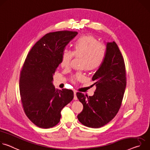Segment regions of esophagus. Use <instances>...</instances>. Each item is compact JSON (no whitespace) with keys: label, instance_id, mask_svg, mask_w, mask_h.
<instances>
[{"label":"esophagus","instance_id":"1","mask_svg":"<svg viewBox=\"0 0 150 150\" xmlns=\"http://www.w3.org/2000/svg\"><path fill=\"white\" fill-rule=\"evenodd\" d=\"M76 94V91H74V99L75 100H76L78 99Z\"/></svg>","mask_w":150,"mask_h":150}]
</instances>
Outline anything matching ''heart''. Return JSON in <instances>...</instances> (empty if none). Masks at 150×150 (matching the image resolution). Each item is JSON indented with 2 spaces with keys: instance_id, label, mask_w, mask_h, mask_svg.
I'll use <instances>...</instances> for the list:
<instances>
[{
  "instance_id": "b5f03b06",
  "label": "heart",
  "mask_w": 150,
  "mask_h": 150,
  "mask_svg": "<svg viewBox=\"0 0 150 150\" xmlns=\"http://www.w3.org/2000/svg\"><path fill=\"white\" fill-rule=\"evenodd\" d=\"M107 53L105 46L99 42L98 40L92 35H83L78 38L73 45L72 52L63 50L60 60L62 67L68 68L71 61L75 56L81 58L80 67L87 71H95L99 69L104 61ZM84 75L81 72H77L71 77V81L83 80Z\"/></svg>"
}]
</instances>
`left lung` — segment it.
Here are the masks:
<instances>
[{
	"label": "left lung",
	"mask_w": 150,
	"mask_h": 150,
	"mask_svg": "<svg viewBox=\"0 0 150 150\" xmlns=\"http://www.w3.org/2000/svg\"><path fill=\"white\" fill-rule=\"evenodd\" d=\"M107 53L101 67L93 76L96 90L93 96L77 93L83 104L78 115L84 126L98 128L111 121L120 109L126 85L123 57L115 41L108 42Z\"/></svg>",
	"instance_id": "8db88e82"
}]
</instances>
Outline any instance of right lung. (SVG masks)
<instances>
[{"label": "right lung", "mask_w": 150, "mask_h": 150, "mask_svg": "<svg viewBox=\"0 0 150 150\" xmlns=\"http://www.w3.org/2000/svg\"><path fill=\"white\" fill-rule=\"evenodd\" d=\"M76 31L49 33L28 53L20 74L19 91L24 111L37 126L47 129L60 121L62 109L74 98L71 90L55 89L53 76L65 46Z\"/></svg>", "instance_id": "1"}]
</instances>
